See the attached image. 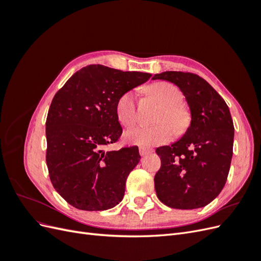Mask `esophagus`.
Segmentation results:
<instances>
[{
    "label": "esophagus",
    "mask_w": 261,
    "mask_h": 261,
    "mask_svg": "<svg viewBox=\"0 0 261 261\" xmlns=\"http://www.w3.org/2000/svg\"><path fill=\"white\" fill-rule=\"evenodd\" d=\"M151 152H153L152 149H148V148H146V147H140V148H139V153H140L141 156L147 155V154L151 153Z\"/></svg>",
    "instance_id": "esophagus-1"
}]
</instances>
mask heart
Returning <instances> with one entry per match:
<instances>
[{"instance_id":"obj_1","label":"heart","mask_w":261,"mask_h":261,"mask_svg":"<svg viewBox=\"0 0 261 261\" xmlns=\"http://www.w3.org/2000/svg\"><path fill=\"white\" fill-rule=\"evenodd\" d=\"M150 91L163 105L158 122L152 126H138L125 134V140L133 145L152 147L168 143L177 134L183 133L189 123V115L180 105L183 93L175 85L159 82L150 87ZM116 115L124 126H133L137 122V92L129 90L118 98Z\"/></svg>"}]
</instances>
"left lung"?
Returning a JSON list of instances; mask_svg holds the SVG:
<instances>
[{
  "mask_svg": "<svg viewBox=\"0 0 261 261\" xmlns=\"http://www.w3.org/2000/svg\"><path fill=\"white\" fill-rule=\"evenodd\" d=\"M152 80L176 85L191 109L184 136L171 146L156 148L161 168L154 176L158 198L168 207L197 209L222 191L233 154L234 125L225 101L198 75L163 72Z\"/></svg>",
  "mask_w": 261,
  "mask_h": 261,
  "instance_id": "left-lung-1",
  "label": "left lung"
}]
</instances>
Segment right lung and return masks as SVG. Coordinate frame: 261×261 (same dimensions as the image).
<instances>
[{
  "mask_svg": "<svg viewBox=\"0 0 261 261\" xmlns=\"http://www.w3.org/2000/svg\"><path fill=\"white\" fill-rule=\"evenodd\" d=\"M150 77L88 65L55 93L45 123V160L55 191L73 207L100 211L122 201L126 179L140 160L138 148H103L122 135L118 98Z\"/></svg>",
  "mask_w": 261,
  "mask_h": 261,
  "instance_id": "1",
  "label": "right lung"
}]
</instances>
